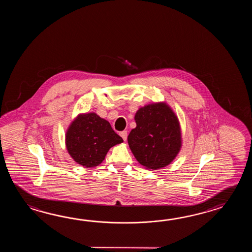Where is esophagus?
Listing matches in <instances>:
<instances>
[{"mask_svg": "<svg viewBox=\"0 0 252 252\" xmlns=\"http://www.w3.org/2000/svg\"><path fill=\"white\" fill-rule=\"evenodd\" d=\"M120 135H121V137L124 139V141H126V139H127V131L126 130H124V131H122L121 133H120Z\"/></svg>", "mask_w": 252, "mask_h": 252, "instance_id": "1", "label": "esophagus"}]
</instances>
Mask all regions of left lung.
<instances>
[{
  "label": "left lung",
  "instance_id": "left-lung-1",
  "mask_svg": "<svg viewBox=\"0 0 252 252\" xmlns=\"http://www.w3.org/2000/svg\"><path fill=\"white\" fill-rule=\"evenodd\" d=\"M136 128L128 136L135 158L146 168L157 170L168 166L182 147L180 124L166 102L139 108L135 114Z\"/></svg>",
  "mask_w": 252,
  "mask_h": 252
}]
</instances>
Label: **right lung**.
Masks as SVG:
<instances>
[{"instance_id": "add662e5", "label": "right lung", "mask_w": 252, "mask_h": 252, "mask_svg": "<svg viewBox=\"0 0 252 252\" xmlns=\"http://www.w3.org/2000/svg\"><path fill=\"white\" fill-rule=\"evenodd\" d=\"M124 142L106 120L95 113H81L65 132V147L81 166L94 167L104 160L109 150Z\"/></svg>"}]
</instances>
